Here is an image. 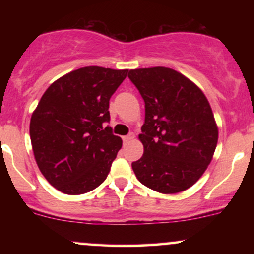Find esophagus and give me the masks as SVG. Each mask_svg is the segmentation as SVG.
I'll use <instances>...</instances> for the list:
<instances>
[{
    "mask_svg": "<svg viewBox=\"0 0 254 254\" xmlns=\"http://www.w3.org/2000/svg\"><path fill=\"white\" fill-rule=\"evenodd\" d=\"M132 138H133V133H132V132H130L129 135L123 136V142H124V143H127V142L131 141V139H132Z\"/></svg>",
    "mask_w": 254,
    "mask_h": 254,
    "instance_id": "esophagus-1",
    "label": "esophagus"
}]
</instances>
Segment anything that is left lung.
I'll return each instance as SVG.
<instances>
[{"instance_id":"obj_1","label":"left lung","mask_w":254,"mask_h":254,"mask_svg":"<svg viewBox=\"0 0 254 254\" xmlns=\"http://www.w3.org/2000/svg\"><path fill=\"white\" fill-rule=\"evenodd\" d=\"M127 76L145 107L139 135L144 153L131 164L137 179L166 194L191 188L216 149L218 130L209 101L196 84L173 69H135Z\"/></svg>"}]
</instances>
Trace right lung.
<instances>
[{
  "mask_svg": "<svg viewBox=\"0 0 254 254\" xmlns=\"http://www.w3.org/2000/svg\"><path fill=\"white\" fill-rule=\"evenodd\" d=\"M127 70L84 66L45 90L31 117L30 136L43 176L58 191L82 194L106 179L122 138L113 135L110 99Z\"/></svg>",
  "mask_w": 254,
  "mask_h": 254,
  "instance_id": "obj_1",
  "label": "right lung"
}]
</instances>
